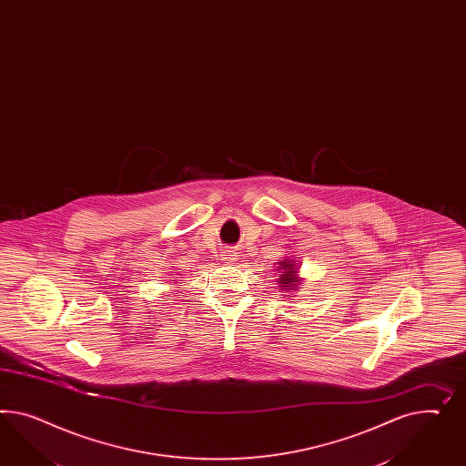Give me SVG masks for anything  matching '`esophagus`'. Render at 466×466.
<instances>
[{"instance_id":"1","label":"esophagus","mask_w":466,"mask_h":466,"mask_svg":"<svg viewBox=\"0 0 466 466\" xmlns=\"http://www.w3.org/2000/svg\"><path fill=\"white\" fill-rule=\"evenodd\" d=\"M238 259V254L234 251H230V249H226V251L222 252V261H226V263H234Z\"/></svg>"}]
</instances>
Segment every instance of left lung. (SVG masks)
I'll return each instance as SVG.
<instances>
[{"instance_id": "left-lung-1", "label": "left lung", "mask_w": 466, "mask_h": 466, "mask_svg": "<svg viewBox=\"0 0 466 466\" xmlns=\"http://www.w3.org/2000/svg\"><path fill=\"white\" fill-rule=\"evenodd\" d=\"M299 268H300L299 261L283 258V261L277 266V273H279L278 289H281V291L300 289V281H303V278L299 277ZM287 297H289V295H287Z\"/></svg>"}]
</instances>
